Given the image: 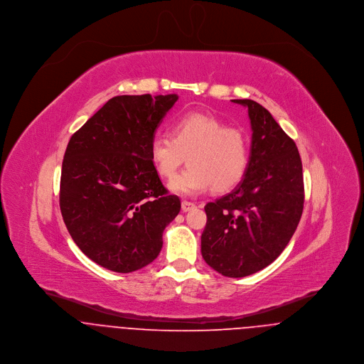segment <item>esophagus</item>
<instances>
[{"instance_id": "1", "label": "esophagus", "mask_w": 364, "mask_h": 364, "mask_svg": "<svg viewBox=\"0 0 364 364\" xmlns=\"http://www.w3.org/2000/svg\"><path fill=\"white\" fill-rule=\"evenodd\" d=\"M195 208V203H192V202H188V200H183L182 202V210L186 213V211H189V210H192V208Z\"/></svg>"}]
</instances>
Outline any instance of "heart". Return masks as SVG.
Returning <instances> with one entry per match:
<instances>
[{"instance_id": "1", "label": "heart", "mask_w": 364, "mask_h": 364, "mask_svg": "<svg viewBox=\"0 0 364 364\" xmlns=\"http://www.w3.org/2000/svg\"><path fill=\"white\" fill-rule=\"evenodd\" d=\"M150 161L162 178H172L188 156L189 166L176 175L171 191L198 195L208 191L224 193L237 186L248 166L244 133L227 127L208 113H186L171 124V137L156 136L150 143Z\"/></svg>"}]
</instances>
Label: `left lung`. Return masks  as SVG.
<instances>
[{"mask_svg":"<svg viewBox=\"0 0 364 364\" xmlns=\"http://www.w3.org/2000/svg\"><path fill=\"white\" fill-rule=\"evenodd\" d=\"M232 102L248 107L251 154L238 186L205 206L202 255L223 276L244 277L287 247L303 214L304 179L296 143L269 110L252 100Z\"/></svg>","mask_w":364,"mask_h":364,"instance_id":"1","label":"left lung"}]
</instances>
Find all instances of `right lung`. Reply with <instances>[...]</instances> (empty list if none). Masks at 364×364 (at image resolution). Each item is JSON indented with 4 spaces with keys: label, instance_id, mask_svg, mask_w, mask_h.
Here are the masks:
<instances>
[{
    "label": "right lung",
    "instance_id": "add662e5",
    "mask_svg": "<svg viewBox=\"0 0 364 364\" xmlns=\"http://www.w3.org/2000/svg\"><path fill=\"white\" fill-rule=\"evenodd\" d=\"M176 101V94L114 97L65 149L63 220L77 247L112 272L130 273L156 259L162 232L181 210L149 151L156 127Z\"/></svg>",
    "mask_w": 364,
    "mask_h": 364
}]
</instances>
